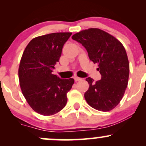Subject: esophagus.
<instances>
[{
  "label": "esophagus",
  "instance_id": "34e87169",
  "mask_svg": "<svg viewBox=\"0 0 146 146\" xmlns=\"http://www.w3.org/2000/svg\"><path fill=\"white\" fill-rule=\"evenodd\" d=\"M74 80H75V82H78V81H81V80H82V79L79 78V77H75Z\"/></svg>",
  "mask_w": 146,
  "mask_h": 146
}]
</instances>
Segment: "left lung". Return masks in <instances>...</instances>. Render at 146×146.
I'll list each match as a JSON object with an SVG mask.
<instances>
[{"instance_id": "obj_1", "label": "left lung", "mask_w": 146, "mask_h": 146, "mask_svg": "<svg viewBox=\"0 0 146 146\" xmlns=\"http://www.w3.org/2000/svg\"><path fill=\"white\" fill-rule=\"evenodd\" d=\"M88 52L89 59L98 64L102 78L86 80L89 88L84 93L92 108L107 112L113 110L123 98L128 83L130 66L124 46L116 38L98 28L82 30L72 36Z\"/></svg>"}]
</instances>
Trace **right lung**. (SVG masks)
<instances>
[{
    "mask_svg": "<svg viewBox=\"0 0 146 146\" xmlns=\"http://www.w3.org/2000/svg\"><path fill=\"white\" fill-rule=\"evenodd\" d=\"M72 33H53L34 38L25 48L20 62L18 78L22 93L36 113L50 116L62 110L73 78L62 80L52 73L62 49Z\"/></svg>",
    "mask_w": 146,
    "mask_h": 146,
    "instance_id": "add662e5",
    "label": "right lung"
}]
</instances>
